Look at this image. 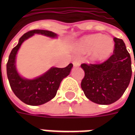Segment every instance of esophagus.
<instances>
[{
    "label": "esophagus",
    "mask_w": 135,
    "mask_h": 135,
    "mask_svg": "<svg viewBox=\"0 0 135 135\" xmlns=\"http://www.w3.org/2000/svg\"><path fill=\"white\" fill-rule=\"evenodd\" d=\"M73 65H74V66H75V67H76V66H79V65H80V63H79L78 61H74Z\"/></svg>",
    "instance_id": "obj_1"
}]
</instances>
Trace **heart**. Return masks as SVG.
<instances>
[{"label": "heart", "mask_w": 135, "mask_h": 135, "mask_svg": "<svg viewBox=\"0 0 135 135\" xmlns=\"http://www.w3.org/2000/svg\"><path fill=\"white\" fill-rule=\"evenodd\" d=\"M114 42L109 37L100 34L85 36L79 40L77 49L81 53L91 52V59L94 61H103L110 57L114 50Z\"/></svg>", "instance_id": "obj_1"}]
</instances>
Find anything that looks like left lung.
Wrapping results in <instances>:
<instances>
[{
  "mask_svg": "<svg viewBox=\"0 0 135 135\" xmlns=\"http://www.w3.org/2000/svg\"><path fill=\"white\" fill-rule=\"evenodd\" d=\"M113 40V54L105 61L81 64L85 71L81 88L85 96L98 104L109 105L118 100L132 77L131 57L125 43L122 39L114 37Z\"/></svg>",
  "mask_w": 135,
  "mask_h": 135,
  "instance_id": "1",
  "label": "left lung"
}]
</instances>
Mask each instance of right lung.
Returning a JSON list of instances; mask_svg holds the SVG:
<instances>
[{
    "mask_svg": "<svg viewBox=\"0 0 135 135\" xmlns=\"http://www.w3.org/2000/svg\"><path fill=\"white\" fill-rule=\"evenodd\" d=\"M34 34H40L50 37H56L57 35L51 31L34 30L24 34L19 43L11 50L7 64V76L11 88L19 100L30 105H40L50 101L56 96L61 82L70 73L73 66L69 64L65 68H50L42 76L34 79H25L20 76L16 69V56L22 42Z\"/></svg>",
    "mask_w": 135,
    "mask_h": 135,
    "instance_id": "add662e5",
    "label": "right lung"
}]
</instances>
